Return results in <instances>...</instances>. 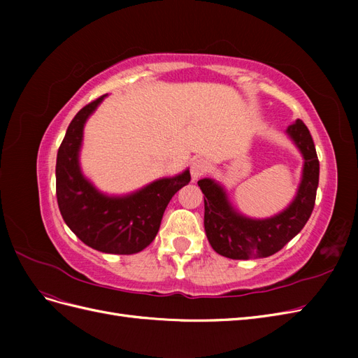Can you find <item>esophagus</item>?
<instances>
[{"instance_id":"34e87169","label":"esophagus","mask_w":358,"mask_h":358,"mask_svg":"<svg viewBox=\"0 0 358 358\" xmlns=\"http://www.w3.org/2000/svg\"><path fill=\"white\" fill-rule=\"evenodd\" d=\"M206 170H208V164H206L204 159L194 161L191 164V178H192V180H199L204 175Z\"/></svg>"}]
</instances>
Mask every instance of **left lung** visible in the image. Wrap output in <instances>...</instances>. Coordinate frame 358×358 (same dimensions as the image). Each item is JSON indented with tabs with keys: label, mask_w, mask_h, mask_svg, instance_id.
<instances>
[{
	"label": "left lung",
	"mask_w": 358,
	"mask_h": 358,
	"mask_svg": "<svg viewBox=\"0 0 358 358\" xmlns=\"http://www.w3.org/2000/svg\"><path fill=\"white\" fill-rule=\"evenodd\" d=\"M285 134L303 157L301 178L294 199L284 210L268 218H249L231 204L227 189L215 179L204 178L199 187L204 199V230L210 246L231 259L266 258L280 251L297 236L315 204L320 161L308 127L300 119Z\"/></svg>",
	"instance_id": "1"
}]
</instances>
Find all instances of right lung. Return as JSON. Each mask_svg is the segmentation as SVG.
Instances as JSON below:
<instances>
[{
    "mask_svg": "<svg viewBox=\"0 0 358 358\" xmlns=\"http://www.w3.org/2000/svg\"><path fill=\"white\" fill-rule=\"evenodd\" d=\"M107 95L85 106L70 122L57 155V199L64 221L79 239L106 254L143 251L159 230L171 197L189 183V169L159 178L124 196L101 192L83 175L80 149L83 128Z\"/></svg>",
    "mask_w": 358,
    "mask_h": 358,
    "instance_id": "right-lung-1",
    "label": "right lung"
}]
</instances>
